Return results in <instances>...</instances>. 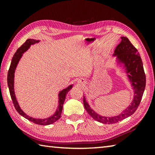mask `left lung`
Returning <instances> with one entry per match:
<instances>
[{"label":"left lung","instance_id":"1","mask_svg":"<svg viewBox=\"0 0 155 155\" xmlns=\"http://www.w3.org/2000/svg\"><path fill=\"white\" fill-rule=\"evenodd\" d=\"M122 41L117 46L114 55L117 56L120 62L124 64L126 72L134 89V99L120 115L115 117H104L100 115L91 109L85 96H83V104L89 115L96 121L103 124H114L124 120L134 114L140 105L146 87V75L143 63L137 50L126 37H122Z\"/></svg>","mask_w":155,"mask_h":155}]
</instances>
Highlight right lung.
<instances>
[{
  "label": "right lung",
  "mask_w": 155,
  "mask_h": 155,
  "mask_svg": "<svg viewBox=\"0 0 155 155\" xmlns=\"http://www.w3.org/2000/svg\"><path fill=\"white\" fill-rule=\"evenodd\" d=\"M39 41H40L35 40H33V39H28V40H27V41H26L17 50V51L15 52L14 55L13 57L12 60L11 65H10V67L8 71V74H7V84H8L9 93H10V95H11L12 102L13 103H14V105L15 107V109H16V111L19 113L22 116L25 117L26 119L28 120L29 121L32 122L33 123H35L37 124L48 125L55 122L60 118V117H61L62 109H63V104L64 103L65 97H66V94H68V91L71 90V88L72 87V85H70V86H68L67 88H65L64 90H63L62 91H60L59 94L58 108H57L55 113H54L53 115L46 119H35V118H33V117L28 116V115L26 114L25 113L20 109V107L19 106V104H18V103L16 100V98H15V95L14 92V73H15V68H16L18 62H19L20 58L22 57V54L29 48L31 45H33L34 44L38 43Z\"/></svg>",
  "instance_id": "obj_1"
}]
</instances>
